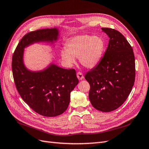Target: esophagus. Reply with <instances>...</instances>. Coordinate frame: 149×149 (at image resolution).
<instances>
[{"instance_id":"1","label":"esophagus","mask_w":149,"mask_h":149,"mask_svg":"<svg viewBox=\"0 0 149 149\" xmlns=\"http://www.w3.org/2000/svg\"><path fill=\"white\" fill-rule=\"evenodd\" d=\"M76 76H77V78H78L79 80H82L84 78V76L82 73L81 72H78L77 74H76Z\"/></svg>"}]
</instances>
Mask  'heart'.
<instances>
[{"label": "heart", "mask_w": 149, "mask_h": 149, "mask_svg": "<svg viewBox=\"0 0 149 149\" xmlns=\"http://www.w3.org/2000/svg\"><path fill=\"white\" fill-rule=\"evenodd\" d=\"M66 49L60 53L65 63L71 66L79 58L80 63L87 68H93L100 61L104 49V40L97 36L78 35L70 39L66 44Z\"/></svg>", "instance_id": "1"}]
</instances>
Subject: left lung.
Here are the masks:
<instances>
[{
    "label": "left lung",
    "instance_id": "8db88e82",
    "mask_svg": "<svg viewBox=\"0 0 149 149\" xmlns=\"http://www.w3.org/2000/svg\"><path fill=\"white\" fill-rule=\"evenodd\" d=\"M109 38L104 56L88 71L85 79L90 84L89 99L98 111L111 112L127 100L135 81L136 66L132 48L118 30L102 28Z\"/></svg>",
    "mask_w": 149,
    "mask_h": 149
}]
</instances>
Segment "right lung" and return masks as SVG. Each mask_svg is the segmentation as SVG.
<instances>
[{"instance_id":"add662e5","label":"right lung","mask_w":149,"mask_h":149,"mask_svg":"<svg viewBox=\"0 0 149 149\" xmlns=\"http://www.w3.org/2000/svg\"><path fill=\"white\" fill-rule=\"evenodd\" d=\"M60 32L59 29L53 28L26 34L12 57V73L18 92L34 111L46 117L59 116L67 109L71 92L79 81L74 69L63 68L53 62L42 70L29 69L24 63V51L35 43L54 45L59 38Z\"/></svg>"}]
</instances>
